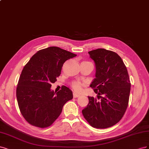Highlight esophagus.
Returning a JSON list of instances; mask_svg holds the SVG:
<instances>
[{"label":"esophagus","mask_w":149,"mask_h":149,"mask_svg":"<svg viewBox=\"0 0 149 149\" xmlns=\"http://www.w3.org/2000/svg\"><path fill=\"white\" fill-rule=\"evenodd\" d=\"M80 97L79 95H77V94L75 93H73V97H74V98H78V97Z\"/></svg>","instance_id":"obj_1"}]
</instances>
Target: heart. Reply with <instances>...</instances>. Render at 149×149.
<instances>
[{
  "instance_id": "obj_1",
  "label": "heart",
  "mask_w": 149,
  "mask_h": 149,
  "mask_svg": "<svg viewBox=\"0 0 149 149\" xmlns=\"http://www.w3.org/2000/svg\"><path fill=\"white\" fill-rule=\"evenodd\" d=\"M83 86L84 84L80 82L79 81H74L71 84V87L74 89V90L76 92L81 93L83 91Z\"/></svg>"
}]
</instances>
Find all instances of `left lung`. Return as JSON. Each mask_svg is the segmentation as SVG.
<instances>
[{"label": "left lung", "mask_w": 149, "mask_h": 149, "mask_svg": "<svg viewBox=\"0 0 149 149\" xmlns=\"http://www.w3.org/2000/svg\"><path fill=\"white\" fill-rule=\"evenodd\" d=\"M88 53L96 65V78L90 87L98 94V100L88 97L82 114L91 126L108 128L118 123L127 109L131 91L129 74L116 52L100 48Z\"/></svg>", "instance_id": "left-lung-1"}]
</instances>
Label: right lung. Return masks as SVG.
<instances>
[{"instance_id": "1", "label": "right lung", "mask_w": 149, "mask_h": 149, "mask_svg": "<svg viewBox=\"0 0 149 149\" xmlns=\"http://www.w3.org/2000/svg\"><path fill=\"white\" fill-rule=\"evenodd\" d=\"M76 56L51 46L38 51L24 66L16 95L20 113L31 125L49 127L59 116L64 104L73 98L72 92L65 86L56 93L51 87L60 76L64 62Z\"/></svg>"}]
</instances>
